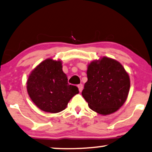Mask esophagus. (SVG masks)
Returning <instances> with one entry per match:
<instances>
[{"instance_id":"34e87169","label":"esophagus","mask_w":152,"mask_h":152,"mask_svg":"<svg viewBox=\"0 0 152 152\" xmlns=\"http://www.w3.org/2000/svg\"><path fill=\"white\" fill-rule=\"evenodd\" d=\"M78 90H79V92H82L83 89V86L82 84H79L78 86Z\"/></svg>"}]
</instances>
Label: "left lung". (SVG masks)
<instances>
[{"label":"left lung","instance_id":"left-lung-1","mask_svg":"<svg viewBox=\"0 0 152 152\" xmlns=\"http://www.w3.org/2000/svg\"><path fill=\"white\" fill-rule=\"evenodd\" d=\"M87 76L82 95L94 112L112 114L126 102L130 78L118 61L107 57L94 60L88 64Z\"/></svg>","mask_w":152,"mask_h":152}]
</instances>
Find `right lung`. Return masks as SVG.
Segmentation results:
<instances>
[{"label": "right lung", "mask_w": 152, "mask_h": 152, "mask_svg": "<svg viewBox=\"0 0 152 152\" xmlns=\"http://www.w3.org/2000/svg\"><path fill=\"white\" fill-rule=\"evenodd\" d=\"M62 62L48 58L32 71L27 80L28 94L40 110L57 113L66 108L69 102L79 92L69 85Z\"/></svg>", "instance_id": "obj_1"}]
</instances>
